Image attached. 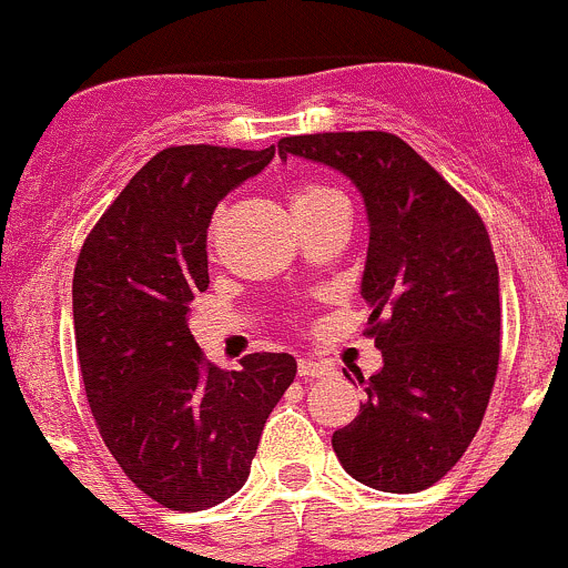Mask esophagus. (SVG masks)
I'll return each instance as SVG.
<instances>
[{
    "mask_svg": "<svg viewBox=\"0 0 568 568\" xmlns=\"http://www.w3.org/2000/svg\"><path fill=\"white\" fill-rule=\"evenodd\" d=\"M332 365L321 359H298V376L304 379H328L332 376Z\"/></svg>",
    "mask_w": 568,
    "mask_h": 568,
    "instance_id": "obj_1",
    "label": "esophagus"
}]
</instances>
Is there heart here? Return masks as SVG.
<instances>
[{
	"label": "heart",
	"instance_id": "obj_1",
	"mask_svg": "<svg viewBox=\"0 0 568 568\" xmlns=\"http://www.w3.org/2000/svg\"><path fill=\"white\" fill-rule=\"evenodd\" d=\"M332 186H321V183H306V186H298L293 192V212H304V209H312L317 206V203H323V200L334 197Z\"/></svg>",
	"mask_w": 568,
	"mask_h": 568
}]
</instances>
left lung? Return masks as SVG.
I'll return each instance as SVG.
<instances>
[{
    "instance_id": "left-lung-1",
    "label": "left lung",
    "mask_w": 568,
    "mask_h": 568,
    "mask_svg": "<svg viewBox=\"0 0 568 568\" xmlns=\"http://www.w3.org/2000/svg\"><path fill=\"white\" fill-rule=\"evenodd\" d=\"M278 155L326 164L368 214L362 298L382 368L359 415L332 435L356 483L418 494L452 471L483 424L499 368V267L483 220L393 133H312ZM348 376V374H345Z\"/></svg>"
}]
</instances>
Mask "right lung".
Listing matches in <instances>:
<instances>
[{
	"mask_svg": "<svg viewBox=\"0 0 568 568\" xmlns=\"http://www.w3.org/2000/svg\"><path fill=\"white\" fill-rule=\"evenodd\" d=\"M275 148H166L83 242L72 281L80 374L113 460L170 510H206L245 485L264 420L295 379L290 354L203 359L189 301L209 287L206 236L220 200Z\"/></svg>",
	"mask_w": 568,
	"mask_h": 568,
	"instance_id": "obj_1",
	"label": "right lung"
}]
</instances>
